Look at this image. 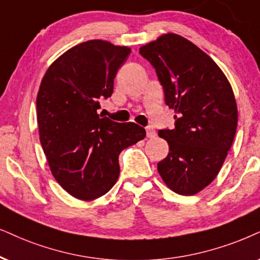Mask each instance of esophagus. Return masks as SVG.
Instances as JSON below:
<instances>
[{"instance_id":"34e87169","label":"esophagus","mask_w":260,"mask_h":260,"mask_svg":"<svg viewBox=\"0 0 260 260\" xmlns=\"http://www.w3.org/2000/svg\"><path fill=\"white\" fill-rule=\"evenodd\" d=\"M146 136L147 138H154L156 137V131L152 126H147L146 127Z\"/></svg>"}]
</instances>
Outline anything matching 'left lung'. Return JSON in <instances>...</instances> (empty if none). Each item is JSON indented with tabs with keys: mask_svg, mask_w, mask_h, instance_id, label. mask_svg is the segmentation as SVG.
<instances>
[{
	"mask_svg": "<svg viewBox=\"0 0 260 260\" xmlns=\"http://www.w3.org/2000/svg\"><path fill=\"white\" fill-rule=\"evenodd\" d=\"M139 52L156 71L166 104L175 113V128L158 132L169 153L157 169L177 194H197L217 176L232 147L238 126L234 92L215 61L181 36L163 35Z\"/></svg>",
	"mask_w": 260,
	"mask_h": 260,
	"instance_id": "1",
	"label": "left lung"
}]
</instances>
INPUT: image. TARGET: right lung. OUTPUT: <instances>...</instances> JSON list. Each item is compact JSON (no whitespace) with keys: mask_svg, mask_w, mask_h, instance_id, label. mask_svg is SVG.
Listing matches in <instances>:
<instances>
[{"mask_svg":"<svg viewBox=\"0 0 260 260\" xmlns=\"http://www.w3.org/2000/svg\"><path fill=\"white\" fill-rule=\"evenodd\" d=\"M131 49L109 42L75 45L48 68L37 94L39 139L62 188L81 200L109 192L120 175L119 154L146 136L133 122L98 115Z\"/></svg>","mask_w":260,"mask_h":260,"instance_id":"obj_1","label":"right lung"}]
</instances>
